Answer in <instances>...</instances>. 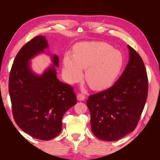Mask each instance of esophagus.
<instances>
[{"mask_svg": "<svg viewBox=\"0 0 160 160\" xmlns=\"http://www.w3.org/2000/svg\"><path fill=\"white\" fill-rule=\"evenodd\" d=\"M85 99V95L80 93L78 95H77V99H78L79 101H83Z\"/></svg>", "mask_w": 160, "mask_h": 160, "instance_id": "34e87169", "label": "esophagus"}]
</instances>
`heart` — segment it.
Wrapping results in <instances>:
<instances>
[{
  "label": "heart",
  "instance_id": "1",
  "mask_svg": "<svg viewBox=\"0 0 160 160\" xmlns=\"http://www.w3.org/2000/svg\"><path fill=\"white\" fill-rule=\"evenodd\" d=\"M123 56L104 42H84L77 45L73 57L67 55L64 58L63 74L69 83H75L83 76L91 88L105 89L117 78L123 66Z\"/></svg>",
  "mask_w": 160,
  "mask_h": 160
}]
</instances>
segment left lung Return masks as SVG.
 I'll return each instance as SVG.
<instances>
[{
	"instance_id": "1",
	"label": "left lung",
	"mask_w": 160,
	"mask_h": 160,
	"mask_svg": "<svg viewBox=\"0 0 160 160\" xmlns=\"http://www.w3.org/2000/svg\"><path fill=\"white\" fill-rule=\"evenodd\" d=\"M129 61L111 88L89 96L87 105L95 136L116 141L136 128L146 104L148 79L142 57L128 45Z\"/></svg>"
}]
</instances>
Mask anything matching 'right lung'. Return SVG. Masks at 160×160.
<instances>
[{
  "instance_id": "add662e5",
  "label": "right lung",
  "mask_w": 160,
  "mask_h": 160,
  "mask_svg": "<svg viewBox=\"0 0 160 160\" xmlns=\"http://www.w3.org/2000/svg\"><path fill=\"white\" fill-rule=\"evenodd\" d=\"M48 45L45 37H34L17 53L9 75L8 92L12 115L18 126L32 138L49 140L62 129V118L77 103L72 87L59 81L52 66L41 76L34 74L29 61L43 52ZM59 65V57L52 56Z\"/></svg>"
}]
</instances>
